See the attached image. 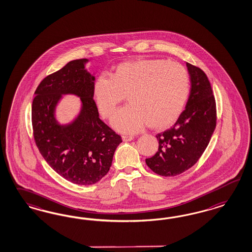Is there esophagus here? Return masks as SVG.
Returning a JSON list of instances; mask_svg holds the SVG:
<instances>
[{
    "label": "esophagus",
    "mask_w": 252,
    "mask_h": 252,
    "mask_svg": "<svg viewBox=\"0 0 252 252\" xmlns=\"http://www.w3.org/2000/svg\"><path fill=\"white\" fill-rule=\"evenodd\" d=\"M123 141H125V142H127V141H131V140H133L134 139V137L133 136H122Z\"/></svg>",
    "instance_id": "34e87169"
}]
</instances>
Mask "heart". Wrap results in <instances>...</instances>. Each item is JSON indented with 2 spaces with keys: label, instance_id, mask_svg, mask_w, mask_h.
<instances>
[{
  "label": "heart",
  "instance_id": "heart-1",
  "mask_svg": "<svg viewBox=\"0 0 252 252\" xmlns=\"http://www.w3.org/2000/svg\"><path fill=\"white\" fill-rule=\"evenodd\" d=\"M189 76L178 63L162 59L124 62L110 77L96 78L92 94L99 114L110 118L126 96L130 105L120 109L112 126L124 133H135L146 126L165 129L179 118L189 94Z\"/></svg>",
  "mask_w": 252,
  "mask_h": 252
}]
</instances>
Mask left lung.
<instances>
[{
  "instance_id": "obj_1",
  "label": "left lung",
  "mask_w": 252,
  "mask_h": 252,
  "mask_svg": "<svg viewBox=\"0 0 252 252\" xmlns=\"http://www.w3.org/2000/svg\"><path fill=\"white\" fill-rule=\"evenodd\" d=\"M190 92L176 124L156 135L159 149L146 163L157 175L175 176L192 167L206 150L216 126V103L206 74L187 63Z\"/></svg>"
}]
</instances>
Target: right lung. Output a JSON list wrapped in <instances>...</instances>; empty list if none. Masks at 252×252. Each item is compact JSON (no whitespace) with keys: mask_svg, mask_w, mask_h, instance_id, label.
Returning a JSON list of instances; mask_svg holds the SVG:
<instances>
[{"mask_svg":"<svg viewBox=\"0 0 252 252\" xmlns=\"http://www.w3.org/2000/svg\"><path fill=\"white\" fill-rule=\"evenodd\" d=\"M88 59L69 62L46 76L32 102L33 135L38 151L49 165L64 179L80 186L99 182L109 172L115 150L122 138L99 117L93 99L95 76L85 68ZM81 98L76 119L60 125L55 108L62 94Z\"/></svg>","mask_w":252,"mask_h":252,"instance_id":"right-lung-1","label":"right lung"}]
</instances>
